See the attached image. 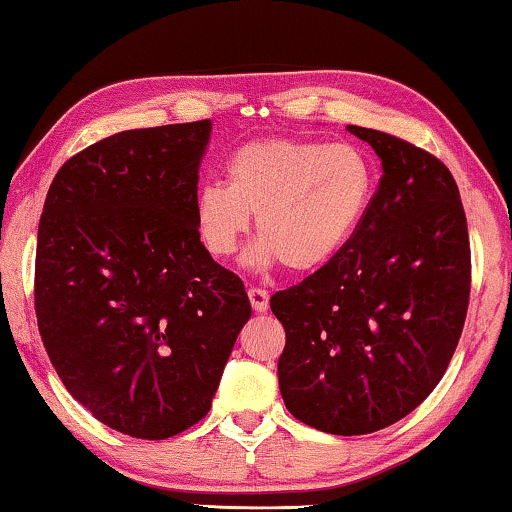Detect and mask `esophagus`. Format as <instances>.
Segmentation results:
<instances>
[{"label": "esophagus", "mask_w": 512, "mask_h": 512, "mask_svg": "<svg viewBox=\"0 0 512 512\" xmlns=\"http://www.w3.org/2000/svg\"><path fill=\"white\" fill-rule=\"evenodd\" d=\"M248 298H250V305H253V310L257 314H264L266 310H269V291H266V289L250 287Z\"/></svg>", "instance_id": "1"}]
</instances>
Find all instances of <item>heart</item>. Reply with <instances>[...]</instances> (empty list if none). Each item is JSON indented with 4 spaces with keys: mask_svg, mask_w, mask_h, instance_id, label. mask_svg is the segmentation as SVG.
Wrapping results in <instances>:
<instances>
[{
    "mask_svg": "<svg viewBox=\"0 0 512 512\" xmlns=\"http://www.w3.org/2000/svg\"><path fill=\"white\" fill-rule=\"evenodd\" d=\"M373 175L351 145L259 139L227 159L225 184H202L193 202L200 241L214 257L239 248L255 214L259 241L246 264L282 262L307 273L328 264L367 212Z\"/></svg>",
    "mask_w": 512,
    "mask_h": 512,
    "instance_id": "obj_1",
    "label": "heart"
}]
</instances>
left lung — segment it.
<instances>
[{
    "label": "left lung",
    "mask_w": 512,
    "mask_h": 512,
    "mask_svg": "<svg viewBox=\"0 0 512 512\" xmlns=\"http://www.w3.org/2000/svg\"><path fill=\"white\" fill-rule=\"evenodd\" d=\"M383 177L346 246L271 310L285 326L280 394L303 424L367 435L440 383L465 326L472 257L458 184L431 152L358 125Z\"/></svg>",
    "instance_id": "1"
}]
</instances>
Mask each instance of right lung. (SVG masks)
Here are the masks:
<instances>
[{"label": "right lung", "mask_w": 512, "mask_h": 512, "mask_svg": "<svg viewBox=\"0 0 512 512\" xmlns=\"http://www.w3.org/2000/svg\"><path fill=\"white\" fill-rule=\"evenodd\" d=\"M209 134L198 120L88 145L56 173L40 216L45 351L72 399L139 440H166L207 415L253 314L196 227Z\"/></svg>", "instance_id": "right-lung-1"}]
</instances>
